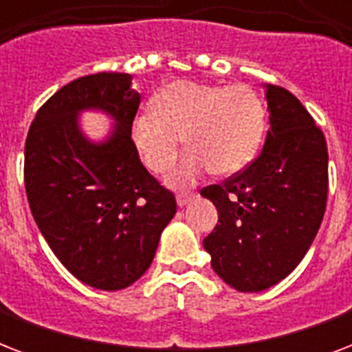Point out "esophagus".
Instances as JSON below:
<instances>
[{"label":"esophagus","mask_w":352,"mask_h":352,"mask_svg":"<svg viewBox=\"0 0 352 352\" xmlns=\"http://www.w3.org/2000/svg\"><path fill=\"white\" fill-rule=\"evenodd\" d=\"M193 199H195V193H181V195H177V204L182 208L188 203H192Z\"/></svg>","instance_id":"esophagus-1"}]
</instances>
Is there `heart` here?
<instances>
[{
    "mask_svg": "<svg viewBox=\"0 0 352 352\" xmlns=\"http://www.w3.org/2000/svg\"><path fill=\"white\" fill-rule=\"evenodd\" d=\"M153 113H140L131 138L144 166L164 173L184 138L190 149L168 175L171 188H188L214 170L235 175L250 164L265 135L267 111L248 85H208L179 80L157 93Z\"/></svg>",
    "mask_w": 352,
    "mask_h": 352,
    "instance_id": "b5f03b06",
    "label": "heart"
}]
</instances>
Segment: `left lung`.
I'll use <instances>...</instances> for the list:
<instances>
[{
  "instance_id": "1",
  "label": "left lung",
  "mask_w": 352,
  "mask_h": 352,
  "mask_svg": "<svg viewBox=\"0 0 352 352\" xmlns=\"http://www.w3.org/2000/svg\"><path fill=\"white\" fill-rule=\"evenodd\" d=\"M263 87L270 127L261 153L237 175L201 192L219 214L204 250L215 274L239 292H261L287 278L311 248L327 206L322 129L292 93Z\"/></svg>"
}]
</instances>
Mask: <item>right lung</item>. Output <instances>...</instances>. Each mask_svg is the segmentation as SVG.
Here are the masks:
<instances>
[{
	"instance_id": "right-lung-1",
	"label": "right lung",
	"mask_w": 352,
	"mask_h": 352,
	"mask_svg": "<svg viewBox=\"0 0 352 352\" xmlns=\"http://www.w3.org/2000/svg\"><path fill=\"white\" fill-rule=\"evenodd\" d=\"M131 80L98 73L63 85L36 113L25 142V190L36 225L63 267L98 290L135 283L177 212L173 193L149 175L131 140L140 106ZM85 111L113 120L104 141L83 133Z\"/></svg>"
}]
</instances>
